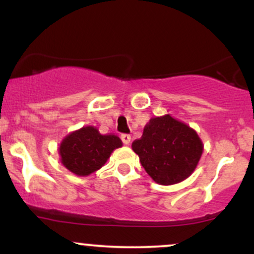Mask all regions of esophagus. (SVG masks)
Instances as JSON below:
<instances>
[{
  "label": "esophagus",
  "instance_id": "obj_1",
  "mask_svg": "<svg viewBox=\"0 0 254 254\" xmlns=\"http://www.w3.org/2000/svg\"><path fill=\"white\" fill-rule=\"evenodd\" d=\"M122 137V141H123V143L124 144H130V142H131V136L130 135H127V133H123V135L121 136Z\"/></svg>",
  "mask_w": 254,
  "mask_h": 254
}]
</instances>
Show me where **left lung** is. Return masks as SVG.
Here are the masks:
<instances>
[{
  "label": "left lung",
  "instance_id": "obj_1",
  "mask_svg": "<svg viewBox=\"0 0 254 254\" xmlns=\"http://www.w3.org/2000/svg\"><path fill=\"white\" fill-rule=\"evenodd\" d=\"M131 147L154 182L173 185L193 173L204 145L192 127L165 115L151 118Z\"/></svg>",
  "mask_w": 254,
  "mask_h": 254
}]
</instances>
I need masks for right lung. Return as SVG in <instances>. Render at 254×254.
<instances>
[{
	"instance_id": "right-lung-1",
	"label": "right lung",
	"mask_w": 254,
	"mask_h": 254,
	"mask_svg": "<svg viewBox=\"0 0 254 254\" xmlns=\"http://www.w3.org/2000/svg\"><path fill=\"white\" fill-rule=\"evenodd\" d=\"M123 142L117 135H101L95 127H83L65 136L58 147L61 162L78 177H87L106 164Z\"/></svg>"
}]
</instances>
